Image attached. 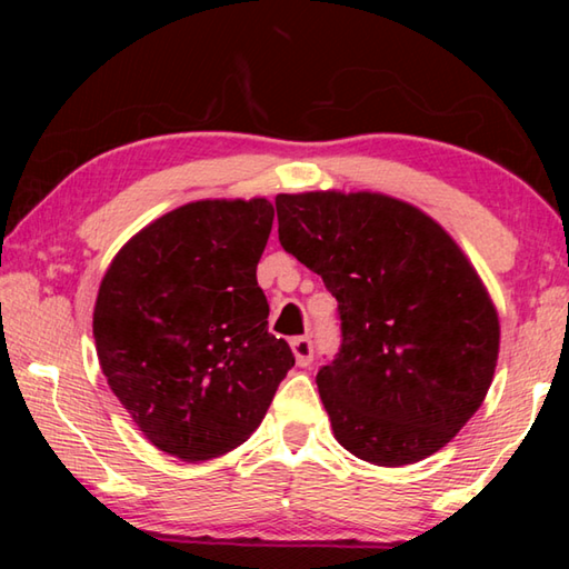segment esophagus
I'll list each match as a JSON object with an SVG mask.
<instances>
[{
	"label": "esophagus",
	"mask_w": 569,
	"mask_h": 569,
	"mask_svg": "<svg viewBox=\"0 0 569 569\" xmlns=\"http://www.w3.org/2000/svg\"><path fill=\"white\" fill-rule=\"evenodd\" d=\"M291 351L296 356L298 366H308L313 361V343H311V339H306V336H296V339L291 341Z\"/></svg>",
	"instance_id": "obj_1"
}]
</instances>
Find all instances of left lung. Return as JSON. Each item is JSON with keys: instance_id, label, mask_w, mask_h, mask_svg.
Instances as JSON below:
<instances>
[{"instance_id": "left-lung-1", "label": "left lung", "mask_w": 569, "mask_h": 569, "mask_svg": "<svg viewBox=\"0 0 569 569\" xmlns=\"http://www.w3.org/2000/svg\"><path fill=\"white\" fill-rule=\"evenodd\" d=\"M278 240L339 301L341 351L316 377L333 437L377 467L435 455L495 379L499 316L435 218L383 192L276 196Z\"/></svg>"}]
</instances>
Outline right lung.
Masks as SVG:
<instances>
[{"label": "right lung", "mask_w": 569, "mask_h": 569, "mask_svg": "<svg viewBox=\"0 0 569 569\" xmlns=\"http://www.w3.org/2000/svg\"><path fill=\"white\" fill-rule=\"evenodd\" d=\"M266 198L192 200L138 230L102 276L92 336L114 397L152 447L206 461L243 445L296 363L256 281Z\"/></svg>", "instance_id": "1"}]
</instances>
